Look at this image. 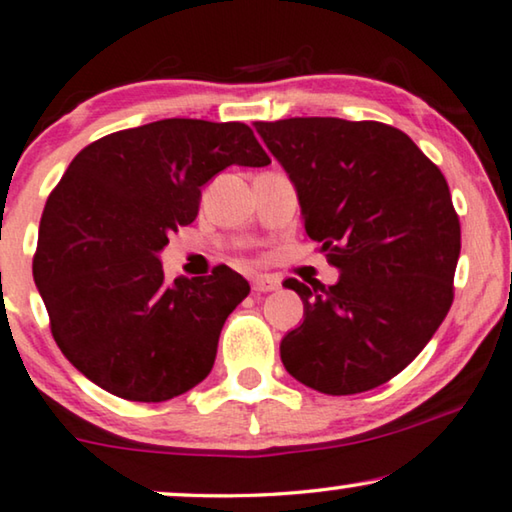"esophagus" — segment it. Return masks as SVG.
I'll list each match as a JSON object with an SVG mask.
<instances>
[{
  "mask_svg": "<svg viewBox=\"0 0 512 512\" xmlns=\"http://www.w3.org/2000/svg\"><path fill=\"white\" fill-rule=\"evenodd\" d=\"M251 288H254L256 293L277 291V288H279V279L272 277V274H256V277L251 279Z\"/></svg>",
  "mask_w": 512,
  "mask_h": 512,
  "instance_id": "34e87169",
  "label": "esophagus"
}]
</instances>
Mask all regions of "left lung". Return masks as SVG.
I'll use <instances>...</instances> for the list:
<instances>
[{
    "instance_id": "8db88e82",
    "label": "left lung",
    "mask_w": 512,
    "mask_h": 512,
    "mask_svg": "<svg viewBox=\"0 0 512 512\" xmlns=\"http://www.w3.org/2000/svg\"><path fill=\"white\" fill-rule=\"evenodd\" d=\"M256 133L298 191L305 231L337 284L286 279L305 305L281 339L286 372L325 395L397 376L446 318L462 247L441 170L381 122L291 117Z\"/></svg>"
}]
</instances>
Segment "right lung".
Masks as SVG:
<instances>
[{
  "label": "right lung",
  "mask_w": 512,
  "mask_h": 512,
  "mask_svg": "<svg viewBox=\"0 0 512 512\" xmlns=\"http://www.w3.org/2000/svg\"><path fill=\"white\" fill-rule=\"evenodd\" d=\"M247 124L159 120L87 145L50 194L34 281L66 360L131 402H166L212 372L249 284L226 265L166 281L159 254L228 166H268Z\"/></svg>",
  "instance_id": "add662e5"
}]
</instances>
